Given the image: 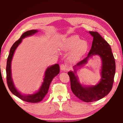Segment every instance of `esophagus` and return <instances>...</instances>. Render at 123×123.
Segmentation results:
<instances>
[{
    "mask_svg": "<svg viewBox=\"0 0 123 123\" xmlns=\"http://www.w3.org/2000/svg\"><path fill=\"white\" fill-rule=\"evenodd\" d=\"M61 70L62 71H67V67L66 65L62 64L61 66Z\"/></svg>",
    "mask_w": 123,
    "mask_h": 123,
    "instance_id": "34e87169",
    "label": "esophagus"
}]
</instances>
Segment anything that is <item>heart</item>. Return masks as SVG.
I'll use <instances>...</instances> for the list:
<instances>
[{"label": "heart", "instance_id": "1", "mask_svg": "<svg viewBox=\"0 0 123 123\" xmlns=\"http://www.w3.org/2000/svg\"><path fill=\"white\" fill-rule=\"evenodd\" d=\"M61 49L64 52L70 51L68 58L71 62L79 61L86 53L88 44L77 35L70 36L63 39L60 43Z\"/></svg>", "mask_w": 123, "mask_h": 123}]
</instances>
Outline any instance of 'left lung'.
Here are the masks:
<instances>
[{"label":"left lung","instance_id":"left-lung-1","mask_svg":"<svg viewBox=\"0 0 123 123\" xmlns=\"http://www.w3.org/2000/svg\"><path fill=\"white\" fill-rule=\"evenodd\" d=\"M89 32L93 40L87 57L73 66V71H70L68 73L74 94L86 103L99 100L109 93L112 88L115 73V59L110 45L97 32ZM94 55H98L102 61L101 80L95 85H81L76 74L77 71L86 64L89 58Z\"/></svg>","mask_w":123,"mask_h":123}]
</instances>
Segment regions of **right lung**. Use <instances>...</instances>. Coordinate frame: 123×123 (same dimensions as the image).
Returning <instances> with one entry per match:
<instances>
[{"label": "right lung", "mask_w": 123, "mask_h": 123, "mask_svg": "<svg viewBox=\"0 0 123 123\" xmlns=\"http://www.w3.org/2000/svg\"><path fill=\"white\" fill-rule=\"evenodd\" d=\"M38 32V31L37 30H31L25 32L21 36L20 38L13 44L10 49V54L8 56V59H7L6 67L7 84H8V87L11 92L14 95L24 101L32 103H38L42 101L45 95L47 94L52 80H53L54 77L58 74L59 71H60L59 70V66L58 64L48 67L44 73L43 82L40 87V88L37 91L33 94H23L15 87L12 77V72H11V62H12L15 51L18 46L20 44L23 39L27 37L33 35Z\"/></svg>", "instance_id": "obj_1"}]
</instances>
